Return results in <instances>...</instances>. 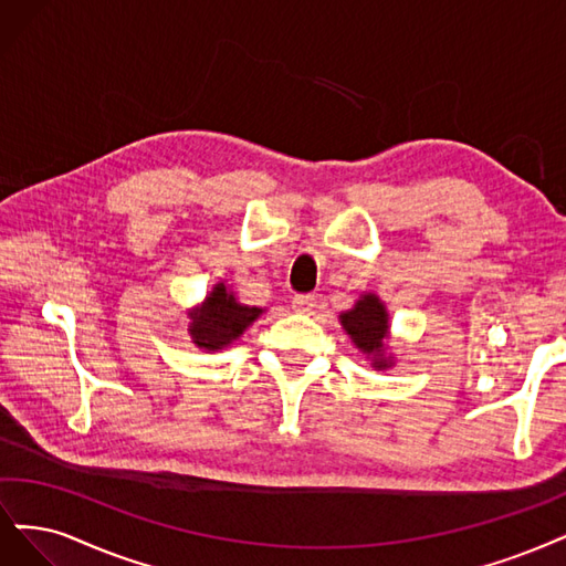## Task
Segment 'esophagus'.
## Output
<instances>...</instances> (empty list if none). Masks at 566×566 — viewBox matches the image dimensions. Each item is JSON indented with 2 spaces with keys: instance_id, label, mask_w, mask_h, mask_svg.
<instances>
[{
  "instance_id": "34e87169",
  "label": "esophagus",
  "mask_w": 566,
  "mask_h": 566,
  "mask_svg": "<svg viewBox=\"0 0 566 566\" xmlns=\"http://www.w3.org/2000/svg\"><path fill=\"white\" fill-rule=\"evenodd\" d=\"M291 305H294L296 313L310 315L317 307V296L315 294H298V296H294V301H291Z\"/></svg>"
}]
</instances>
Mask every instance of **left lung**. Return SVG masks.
<instances>
[{"label": "left lung", "instance_id": "1", "mask_svg": "<svg viewBox=\"0 0 566 566\" xmlns=\"http://www.w3.org/2000/svg\"><path fill=\"white\" fill-rule=\"evenodd\" d=\"M338 319L355 348L371 357L374 369L380 371L392 367V357H386V340L390 334L388 310L376 294H361L355 307L345 310Z\"/></svg>", "mask_w": 566, "mask_h": 566}]
</instances>
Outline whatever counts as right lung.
<instances>
[{"instance_id": "1", "label": "right lung", "mask_w": 566, "mask_h": 566, "mask_svg": "<svg viewBox=\"0 0 566 566\" xmlns=\"http://www.w3.org/2000/svg\"><path fill=\"white\" fill-rule=\"evenodd\" d=\"M263 315V307L242 305L223 282L213 284L202 305L192 307L190 329L192 343L202 350H223L232 340L240 338L247 326Z\"/></svg>"}]
</instances>
